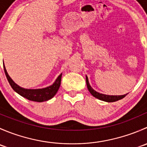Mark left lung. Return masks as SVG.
<instances>
[{
    "label": "left lung",
    "mask_w": 147,
    "mask_h": 147,
    "mask_svg": "<svg viewBox=\"0 0 147 147\" xmlns=\"http://www.w3.org/2000/svg\"><path fill=\"white\" fill-rule=\"evenodd\" d=\"M86 83H87V89H88L89 92L91 93L93 97H96L98 100H102V101H105V102H116L118 101V100H121L122 98H124L127 94H124V95H107V94H102V93L98 92L95 91L92 87L90 86V83H89V80H88V78L86 75Z\"/></svg>",
    "instance_id": "obj_1"
}]
</instances>
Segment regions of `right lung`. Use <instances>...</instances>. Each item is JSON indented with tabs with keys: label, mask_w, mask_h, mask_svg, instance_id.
<instances>
[{
	"label": "right lung",
	"mask_w": 147,
	"mask_h": 147,
	"mask_svg": "<svg viewBox=\"0 0 147 147\" xmlns=\"http://www.w3.org/2000/svg\"><path fill=\"white\" fill-rule=\"evenodd\" d=\"M4 71H5V74L6 75L7 80H8V82L13 88V90L15 92L21 95L22 97H25L27 100H30V101L38 102H42L44 101H47V100H50L53 98L55 95L56 94L57 92L58 91L59 87L60 86V83H61V78H62V73L57 77V79L55 80V82L53 83L52 85L49 86V87H45V88L42 89H26L23 88V87H20L13 80L10 78L9 75L7 72L6 69H5V65H3Z\"/></svg>",
	"instance_id": "right-lung-1"
}]
</instances>
